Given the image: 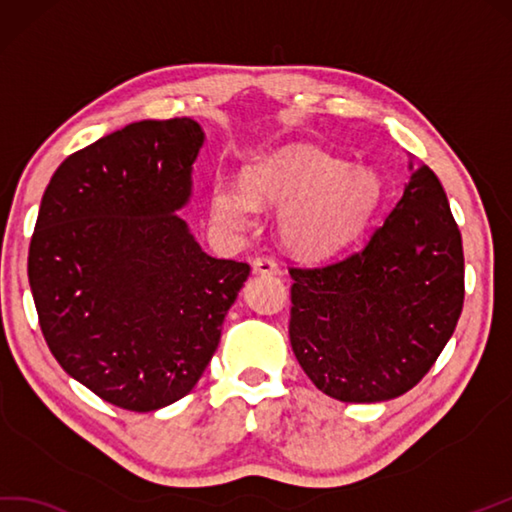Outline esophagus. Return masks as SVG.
I'll use <instances>...</instances> for the list:
<instances>
[{"label":"esophagus","instance_id":"34e87169","mask_svg":"<svg viewBox=\"0 0 512 512\" xmlns=\"http://www.w3.org/2000/svg\"><path fill=\"white\" fill-rule=\"evenodd\" d=\"M252 267L256 274H263V276H278L280 274V265L271 256H258Z\"/></svg>","mask_w":512,"mask_h":512}]
</instances>
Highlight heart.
I'll return each mask as SVG.
<instances>
[{
    "label": "heart",
    "instance_id": "obj_1",
    "mask_svg": "<svg viewBox=\"0 0 512 512\" xmlns=\"http://www.w3.org/2000/svg\"><path fill=\"white\" fill-rule=\"evenodd\" d=\"M245 190L217 181L212 214L230 230H247L256 203L285 206L280 234L291 252L324 258L355 241L381 195L379 179L366 168L344 166L313 146H287L245 170Z\"/></svg>",
    "mask_w": 512,
    "mask_h": 512
}]
</instances>
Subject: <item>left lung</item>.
<instances>
[{"label":"left lung","mask_w":512,"mask_h":512,"mask_svg":"<svg viewBox=\"0 0 512 512\" xmlns=\"http://www.w3.org/2000/svg\"><path fill=\"white\" fill-rule=\"evenodd\" d=\"M403 197L357 252L289 267V339L317 390L344 403L410 392L456 331L464 254L445 188L410 160Z\"/></svg>","instance_id":"obj_1"}]
</instances>
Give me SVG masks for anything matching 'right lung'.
I'll use <instances>...</instances> for the list:
<instances>
[{"mask_svg":"<svg viewBox=\"0 0 512 512\" xmlns=\"http://www.w3.org/2000/svg\"><path fill=\"white\" fill-rule=\"evenodd\" d=\"M190 118L140 120L72 153L43 192L28 280L61 368L129 412L179 401L249 276L212 258L179 210L201 149Z\"/></svg>","mask_w":512,"mask_h":512,"instance_id":"1","label":"right lung"}]
</instances>
